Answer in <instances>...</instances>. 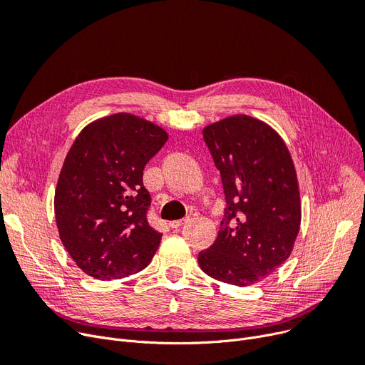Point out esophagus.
<instances>
[{
	"label": "esophagus",
	"mask_w": 365,
	"mask_h": 365,
	"mask_svg": "<svg viewBox=\"0 0 365 365\" xmlns=\"http://www.w3.org/2000/svg\"><path fill=\"white\" fill-rule=\"evenodd\" d=\"M188 221V218H182V220H177V221H170L169 222V227L170 229H180L181 225H184Z\"/></svg>",
	"instance_id": "esophagus-1"
}]
</instances>
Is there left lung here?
Wrapping results in <instances>:
<instances>
[{
    "instance_id": "left-lung-1",
    "label": "left lung",
    "mask_w": 365,
    "mask_h": 365,
    "mask_svg": "<svg viewBox=\"0 0 365 365\" xmlns=\"http://www.w3.org/2000/svg\"><path fill=\"white\" fill-rule=\"evenodd\" d=\"M221 173L227 206L218 236L199 252L200 269L237 287L262 282L284 264L302 222L299 181L287 144L272 126L247 114L202 130Z\"/></svg>"
}]
</instances>
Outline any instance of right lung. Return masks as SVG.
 I'll list each match as a JSON object with an SVG mask.
<instances>
[{
  "mask_svg": "<svg viewBox=\"0 0 365 365\" xmlns=\"http://www.w3.org/2000/svg\"><path fill=\"white\" fill-rule=\"evenodd\" d=\"M166 141L165 129L129 113L98 118L76 138L59 173L55 217L84 273L110 281L150 264L162 233L147 221L143 170Z\"/></svg>",
  "mask_w": 365,
  "mask_h": 365,
  "instance_id": "1",
  "label": "right lung"
}]
</instances>
